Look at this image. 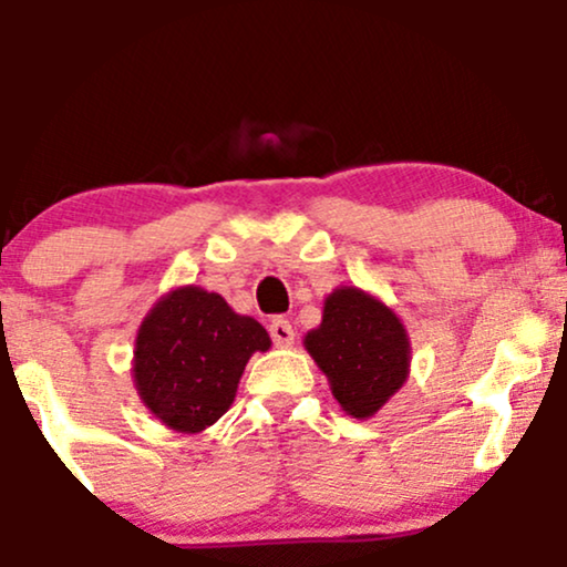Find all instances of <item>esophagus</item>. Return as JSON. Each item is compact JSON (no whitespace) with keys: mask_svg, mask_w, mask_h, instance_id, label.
Instances as JSON below:
<instances>
[{"mask_svg":"<svg viewBox=\"0 0 567 567\" xmlns=\"http://www.w3.org/2000/svg\"><path fill=\"white\" fill-rule=\"evenodd\" d=\"M269 333H271V341H275L277 347H292V341H296V333H292V324L288 320H282V317L271 320Z\"/></svg>","mask_w":567,"mask_h":567,"instance_id":"obj_1","label":"esophagus"}]
</instances>
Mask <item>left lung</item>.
I'll return each instance as SVG.
<instances>
[{
	"mask_svg": "<svg viewBox=\"0 0 567 567\" xmlns=\"http://www.w3.org/2000/svg\"><path fill=\"white\" fill-rule=\"evenodd\" d=\"M303 347L351 419L375 415L408 381L405 324L381 298L354 285H341L324 298L320 328L303 336Z\"/></svg>",
	"mask_w": 567,
	"mask_h": 567,
	"instance_id": "8db88e82",
	"label": "left lung"
}]
</instances>
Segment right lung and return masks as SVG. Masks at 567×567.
Returning <instances> with one entry per match:
<instances>
[{
    "mask_svg": "<svg viewBox=\"0 0 567 567\" xmlns=\"http://www.w3.org/2000/svg\"><path fill=\"white\" fill-rule=\"evenodd\" d=\"M269 347L264 324L237 315L218 292L173 288L135 336V392L167 429L199 434L231 408L247 360Z\"/></svg>",
    "mask_w": 567,
    "mask_h": 567,
    "instance_id": "add662e5",
    "label": "right lung"
}]
</instances>
